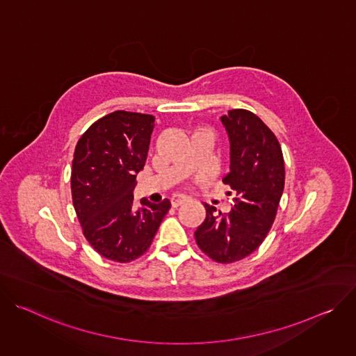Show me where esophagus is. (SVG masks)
Wrapping results in <instances>:
<instances>
[{
	"instance_id": "esophagus-1",
	"label": "esophagus",
	"mask_w": 356,
	"mask_h": 356,
	"mask_svg": "<svg viewBox=\"0 0 356 356\" xmlns=\"http://www.w3.org/2000/svg\"><path fill=\"white\" fill-rule=\"evenodd\" d=\"M187 201H188V197L180 194V195L172 198V206H173V207H179V206L184 204V202H187Z\"/></svg>"
}]
</instances>
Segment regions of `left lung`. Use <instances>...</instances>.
I'll use <instances>...</instances> for the list:
<instances>
[{
	"mask_svg": "<svg viewBox=\"0 0 356 356\" xmlns=\"http://www.w3.org/2000/svg\"><path fill=\"white\" fill-rule=\"evenodd\" d=\"M221 122L229 139V173L222 181L235 195L234 207L217 214L204 204L206 220L194 235L213 261L232 264L259 248L270 231L284 188V161L277 138L258 115L236 108Z\"/></svg>",
	"mask_w": 356,
	"mask_h": 356,
	"instance_id": "left-lung-1",
	"label": "left lung"
}]
</instances>
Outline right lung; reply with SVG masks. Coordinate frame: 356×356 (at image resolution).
<instances>
[{"mask_svg": "<svg viewBox=\"0 0 356 356\" xmlns=\"http://www.w3.org/2000/svg\"><path fill=\"white\" fill-rule=\"evenodd\" d=\"M154 127V115L115 111L95 121L74 149L73 206L86 239L110 261L127 264L143 255L170 209L168 198L132 206Z\"/></svg>", "mask_w": 356, "mask_h": 356, "instance_id": "add662e5", "label": "right lung"}]
</instances>
